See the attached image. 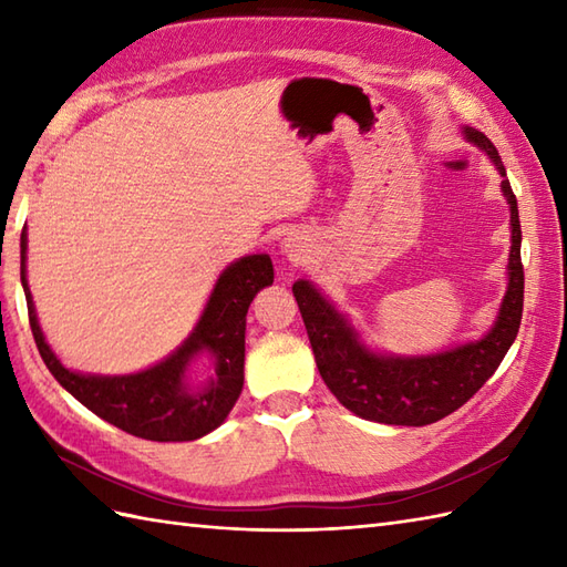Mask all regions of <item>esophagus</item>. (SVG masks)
<instances>
[{"mask_svg": "<svg viewBox=\"0 0 567 567\" xmlns=\"http://www.w3.org/2000/svg\"><path fill=\"white\" fill-rule=\"evenodd\" d=\"M282 252L287 256V260H292V262H299V260L305 258V248L299 246V244H290V240H287V244H285Z\"/></svg>", "mask_w": 567, "mask_h": 567, "instance_id": "obj_1", "label": "esophagus"}]
</instances>
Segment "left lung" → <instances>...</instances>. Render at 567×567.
<instances>
[{"label": "left lung", "mask_w": 567, "mask_h": 567, "mask_svg": "<svg viewBox=\"0 0 567 567\" xmlns=\"http://www.w3.org/2000/svg\"><path fill=\"white\" fill-rule=\"evenodd\" d=\"M465 136L487 151L502 175V192L512 209L509 290L495 329L485 339L426 358H384L360 346L355 331L309 282L292 285L302 311L317 368L327 388L346 409L368 421L394 426H426L463 406L507 355L519 333L524 311L522 224L516 195L497 148L483 131L465 128Z\"/></svg>", "instance_id": "8db88e82"}]
</instances>
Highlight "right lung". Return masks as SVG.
Instances as JSON below:
<instances>
[{
    "mask_svg": "<svg viewBox=\"0 0 567 567\" xmlns=\"http://www.w3.org/2000/svg\"><path fill=\"white\" fill-rule=\"evenodd\" d=\"M272 277L270 256L240 258L221 272L185 346L161 365L124 378L78 375L60 365L43 341L27 285V226L21 234V285L33 341L45 368L90 412L146 441H195L228 416L244 388L248 307L258 290L272 285ZM199 350L215 353L217 375L202 391H189L184 382L186 365Z\"/></svg>",
    "mask_w": 567,
    "mask_h": 567,
    "instance_id": "right-lung-1",
    "label": "right lung"
}]
</instances>
